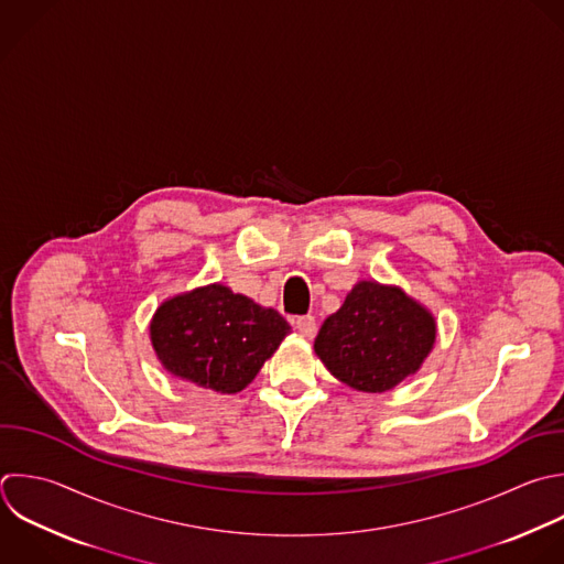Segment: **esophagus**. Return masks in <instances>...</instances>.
Wrapping results in <instances>:
<instances>
[{
  "label": "esophagus",
  "mask_w": 564,
  "mask_h": 564,
  "mask_svg": "<svg viewBox=\"0 0 564 564\" xmlns=\"http://www.w3.org/2000/svg\"><path fill=\"white\" fill-rule=\"evenodd\" d=\"M295 328L304 335V337H313L317 330V322L313 315H302L295 319Z\"/></svg>",
  "instance_id": "1"
}]
</instances>
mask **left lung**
Returning a JSON list of instances; mask_svg holds the SVG:
<instances>
[{"label":"left lung","instance_id":"1","mask_svg":"<svg viewBox=\"0 0 564 564\" xmlns=\"http://www.w3.org/2000/svg\"><path fill=\"white\" fill-rule=\"evenodd\" d=\"M436 339L432 313L399 286L364 280L315 337L333 377L361 392H386L414 375Z\"/></svg>","mask_w":564,"mask_h":564}]
</instances>
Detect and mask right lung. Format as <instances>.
Listing matches in <instances>:
<instances>
[{
    "instance_id": "obj_1",
    "label": "right lung",
    "mask_w": 564,
    "mask_h": 564,
    "mask_svg": "<svg viewBox=\"0 0 564 564\" xmlns=\"http://www.w3.org/2000/svg\"><path fill=\"white\" fill-rule=\"evenodd\" d=\"M289 333L278 311L223 284L165 300L150 324L152 346L167 372L223 394L245 390Z\"/></svg>"
}]
</instances>
